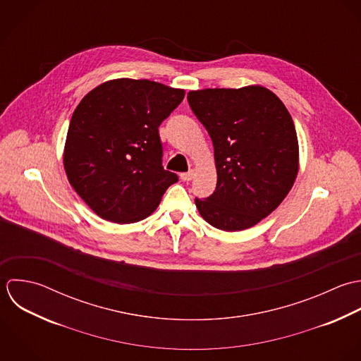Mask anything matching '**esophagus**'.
I'll list each match as a JSON object with an SVG mask.
<instances>
[{
    "instance_id": "esophagus-1",
    "label": "esophagus",
    "mask_w": 361,
    "mask_h": 361,
    "mask_svg": "<svg viewBox=\"0 0 361 361\" xmlns=\"http://www.w3.org/2000/svg\"><path fill=\"white\" fill-rule=\"evenodd\" d=\"M193 178H195V171H189V172L180 173V179L185 180V182H189V180H192Z\"/></svg>"
}]
</instances>
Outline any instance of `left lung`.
Wrapping results in <instances>:
<instances>
[{"mask_svg": "<svg viewBox=\"0 0 361 361\" xmlns=\"http://www.w3.org/2000/svg\"><path fill=\"white\" fill-rule=\"evenodd\" d=\"M189 105L214 147L216 192L196 199L200 216L223 231L256 226L291 190L300 169L294 121L276 94L262 85L206 88Z\"/></svg>", "mask_w": 361, "mask_h": 361, "instance_id": "8db88e82", "label": "left lung"}]
</instances>
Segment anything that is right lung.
I'll use <instances>...</instances> for the list:
<instances>
[{
  "label": "right lung",
  "instance_id": "right-lung-1",
  "mask_svg": "<svg viewBox=\"0 0 361 361\" xmlns=\"http://www.w3.org/2000/svg\"><path fill=\"white\" fill-rule=\"evenodd\" d=\"M185 90L116 78L75 108L63 151L68 182L101 219L131 224L151 216L178 176L162 168L158 127Z\"/></svg>",
  "mask_w": 361,
  "mask_h": 361
}]
</instances>
